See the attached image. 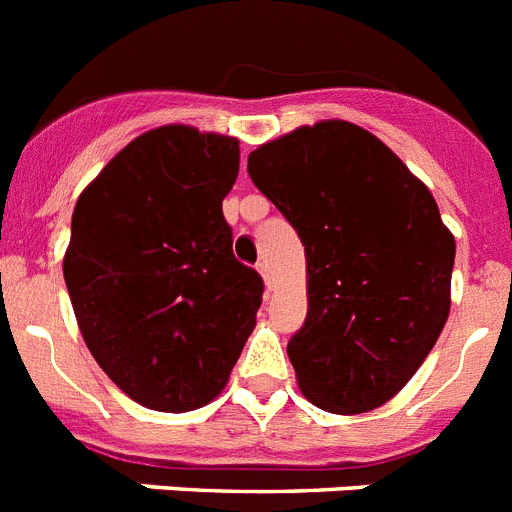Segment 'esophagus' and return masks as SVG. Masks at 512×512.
<instances>
[{
  "instance_id": "34e87169",
  "label": "esophagus",
  "mask_w": 512,
  "mask_h": 512,
  "mask_svg": "<svg viewBox=\"0 0 512 512\" xmlns=\"http://www.w3.org/2000/svg\"><path fill=\"white\" fill-rule=\"evenodd\" d=\"M256 269H259V274L264 277V285L272 290V274H269V264H266V261H259V264H256Z\"/></svg>"
}]
</instances>
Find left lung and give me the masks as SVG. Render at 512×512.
I'll return each instance as SVG.
<instances>
[{
  "label": "left lung",
  "mask_w": 512,
  "mask_h": 512,
  "mask_svg": "<svg viewBox=\"0 0 512 512\" xmlns=\"http://www.w3.org/2000/svg\"><path fill=\"white\" fill-rule=\"evenodd\" d=\"M248 175L306 251V324L287 342L298 387L322 411H374L411 382L450 316L455 238L432 190L345 120L264 143Z\"/></svg>",
  "instance_id": "obj_1"
}]
</instances>
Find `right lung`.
<instances>
[{"mask_svg": "<svg viewBox=\"0 0 512 512\" xmlns=\"http://www.w3.org/2000/svg\"><path fill=\"white\" fill-rule=\"evenodd\" d=\"M238 170V138L162 125L114 154L75 204L62 272L80 335L143 408L209 405L256 327L264 282L232 256L222 214Z\"/></svg>", "mask_w": 512, "mask_h": 512, "instance_id": "obj_1", "label": "right lung"}]
</instances>
